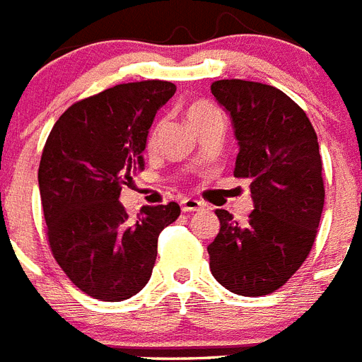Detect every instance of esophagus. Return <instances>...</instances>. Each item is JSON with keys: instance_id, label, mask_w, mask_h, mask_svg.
I'll list each match as a JSON object with an SVG mask.
<instances>
[{"instance_id": "34e87169", "label": "esophagus", "mask_w": 362, "mask_h": 362, "mask_svg": "<svg viewBox=\"0 0 362 362\" xmlns=\"http://www.w3.org/2000/svg\"><path fill=\"white\" fill-rule=\"evenodd\" d=\"M180 207L184 213H191V211H200V209H204V204L197 199H184L180 202Z\"/></svg>"}]
</instances>
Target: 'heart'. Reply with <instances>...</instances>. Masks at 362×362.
<instances>
[{
  "label": "heart",
  "mask_w": 362,
  "mask_h": 362,
  "mask_svg": "<svg viewBox=\"0 0 362 362\" xmlns=\"http://www.w3.org/2000/svg\"><path fill=\"white\" fill-rule=\"evenodd\" d=\"M213 111H216V109L213 105H209V103L197 102V103H193V105L189 107L187 116H189L191 122H194V120H199V118H204V116L211 115ZM153 138H155V134H151V140H153Z\"/></svg>",
  "instance_id": "1"
}]
</instances>
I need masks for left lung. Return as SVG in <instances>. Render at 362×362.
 Segmentation results:
<instances>
[{"label": "left lung", "mask_w": 362, "mask_h": 362, "mask_svg": "<svg viewBox=\"0 0 362 362\" xmlns=\"http://www.w3.org/2000/svg\"><path fill=\"white\" fill-rule=\"evenodd\" d=\"M211 93L231 118L238 142L233 175L251 182L255 209L246 224L216 209L220 231L207 246L209 268L233 293H273L306 260L325 207L315 129L290 96L266 83L218 80Z\"/></svg>", "instance_id": "8db88e82"}]
</instances>
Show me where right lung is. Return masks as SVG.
<instances>
[{
  "label": "right lung",
  "mask_w": 362,
  "mask_h": 362,
  "mask_svg": "<svg viewBox=\"0 0 362 362\" xmlns=\"http://www.w3.org/2000/svg\"><path fill=\"white\" fill-rule=\"evenodd\" d=\"M171 81L122 83L76 102L59 116L43 149L37 182L47 237L59 268L81 291L120 303L142 290L156 260L158 235L180 206H144L129 218L122 185L142 171L156 111Z\"/></svg>",
  "instance_id": "obj_1"
}]
</instances>
